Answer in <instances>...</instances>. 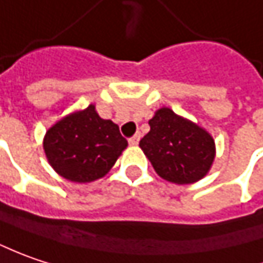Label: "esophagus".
<instances>
[{"label":"esophagus","mask_w":263,"mask_h":263,"mask_svg":"<svg viewBox=\"0 0 263 263\" xmlns=\"http://www.w3.org/2000/svg\"><path fill=\"white\" fill-rule=\"evenodd\" d=\"M139 139H140V136H139V135H136V136H133V138L128 139V143L135 146V145H138L139 143Z\"/></svg>","instance_id":"1"}]
</instances>
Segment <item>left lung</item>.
<instances>
[{"label": "left lung", "mask_w": 263, "mask_h": 263, "mask_svg": "<svg viewBox=\"0 0 263 263\" xmlns=\"http://www.w3.org/2000/svg\"><path fill=\"white\" fill-rule=\"evenodd\" d=\"M149 127L139 146L163 179L186 185L207 175L215 160V140L204 128L168 108L155 112Z\"/></svg>", "instance_id": "8db88e82"}]
</instances>
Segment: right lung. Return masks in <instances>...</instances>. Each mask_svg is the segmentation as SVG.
Segmentation results:
<instances>
[{"instance_id":"1","label":"right lung","mask_w":263,"mask_h":263,"mask_svg":"<svg viewBox=\"0 0 263 263\" xmlns=\"http://www.w3.org/2000/svg\"><path fill=\"white\" fill-rule=\"evenodd\" d=\"M125 148L127 140L118 125L100 118L95 105L65 117L44 138L51 167L60 176L80 183L105 176Z\"/></svg>"}]
</instances>
